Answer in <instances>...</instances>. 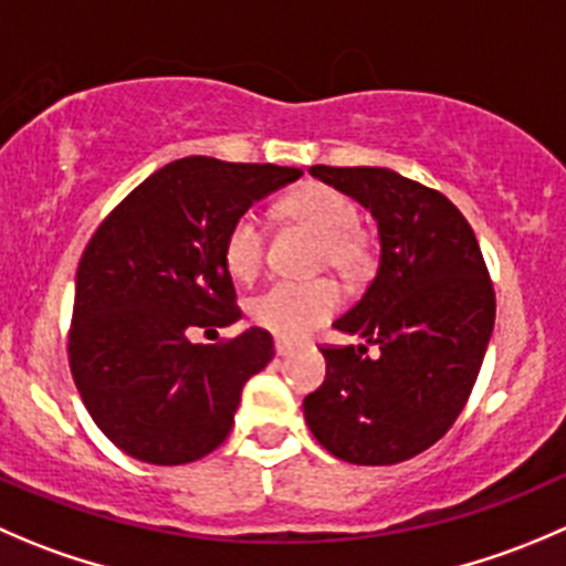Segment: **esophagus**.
Instances as JSON below:
<instances>
[{
    "instance_id": "1",
    "label": "esophagus",
    "mask_w": 566,
    "mask_h": 566,
    "mask_svg": "<svg viewBox=\"0 0 566 566\" xmlns=\"http://www.w3.org/2000/svg\"><path fill=\"white\" fill-rule=\"evenodd\" d=\"M273 348H276V354H279V356H290V354H293V348H295V345L290 343V339H284V337H276V343H273Z\"/></svg>"
}]
</instances>
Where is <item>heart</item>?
Segmentation results:
<instances>
[{"label":"heart","mask_w":566,"mask_h":566,"mask_svg":"<svg viewBox=\"0 0 566 566\" xmlns=\"http://www.w3.org/2000/svg\"><path fill=\"white\" fill-rule=\"evenodd\" d=\"M282 212L323 240V262L343 273L365 265L367 249L359 234V212L354 201L334 188L310 182L284 196ZM265 260V229L254 212H243L229 227L223 240V262L234 279H254ZM343 304L339 287L328 279L321 282H276L251 301L249 312L262 328L284 339H301L328 321Z\"/></svg>","instance_id":"heart-1"}]
</instances>
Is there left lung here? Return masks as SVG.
<instances>
[{"label":"left lung","mask_w":566,"mask_h":566,"mask_svg":"<svg viewBox=\"0 0 566 566\" xmlns=\"http://www.w3.org/2000/svg\"><path fill=\"white\" fill-rule=\"evenodd\" d=\"M310 174L376 218L378 271L334 328L378 345L321 348L326 378L304 398L315 440L350 464H398L434 446L468 403L492 326L495 290L479 240L442 193L389 168Z\"/></svg>","instance_id":"left-lung-1"}]
</instances>
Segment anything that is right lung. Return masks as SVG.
<instances>
[{"instance_id": "obj_1", "label": "right lung", "mask_w": 566, "mask_h": 566, "mask_svg": "<svg viewBox=\"0 0 566 566\" xmlns=\"http://www.w3.org/2000/svg\"><path fill=\"white\" fill-rule=\"evenodd\" d=\"M301 168L182 157L137 185L87 243L76 268L71 376L102 434L146 464H188L234 426L243 384L273 359L245 328L221 345L193 326L240 321L223 262L229 227Z\"/></svg>"}]
</instances>
